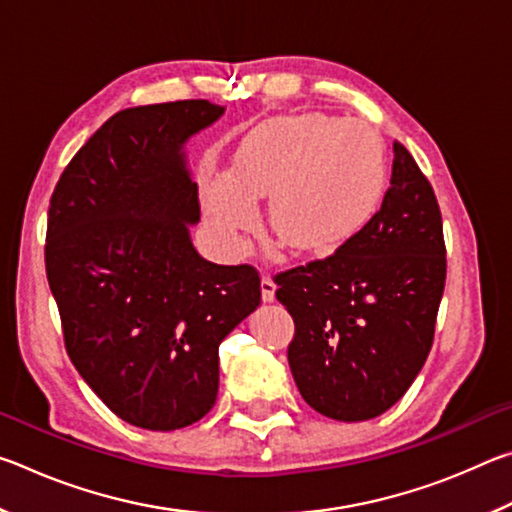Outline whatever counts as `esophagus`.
<instances>
[{"instance_id": "esophagus-1", "label": "esophagus", "mask_w": 512, "mask_h": 512, "mask_svg": "<svg viewBox=\"0 0 512 512\" xmlns=\"http://www.w3.org/2000/svg\"><path fill=\"white\" fill-rule=\"evenodd\" d=\"M262 298L264 302H271L275 298V282L271 275H262Z\"/></svg>"}]
</instances>
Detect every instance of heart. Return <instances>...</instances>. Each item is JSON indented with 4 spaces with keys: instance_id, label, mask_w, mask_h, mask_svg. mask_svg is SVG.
Wrapping results in <instances>:
<instances>
[{
    "instance_id": "obj_1",
    "label": "heart",
    "mask_w": 512,
    "mask_h": 512,
    "mask_svg": "<svg viewBox=\"0 0 512 512\" xmlns=\"http://www.w3.org/2000/svg\"><path fill=\"white\" fill-rule=\"evenodd\" d=\"M388 160L363 121L325 112L275 117L239 142L230 176L203 187L210 221L232 241L257 221L268 194L273 237L298 255H329L366 228L384 198Z\"/></svg>"
}]
</instances>
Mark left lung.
I'll return each instance as SVG.
<instances>
[{"label": "left lung", "mask_w": 512, "mask_h": 512, "mask_svg": "<svg viewBox=\"0 0 512 512\" xmlns=\"http://www.w3.org/2000/svg\"><path fill=\"white\" fill-rule=\"evenodd\" d=\"M393 153L391 187L366 228L334 255L273 277L296 323L287 354L302 400L341 422L377 418L409 391L445 291L436 194L400 142Z\"/></svg>", "instance_id": "left-lung-1"}]
</instances>
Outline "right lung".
I'll return each mask as SVG.
<instances>
[{
  "label": "right lung",
  "mask_w": 512,
  "mask_h": 512,
  "mask_svg": "<svg viewBox=\"0 0 512 512\" xmlns=\"http://www.w3.org/2000/svg\"><path fill=\"white\" fill-rule=\"evenodd\" d=\"M221 115L205 99L119 110L49 201L45 266L65 350L133 427L173 431L210 413L219 345L262 302L255 266L207 262L189 239L201 203L183 144Z\"/></svg>",
  "instance_id": "1"
}]
</instances>
